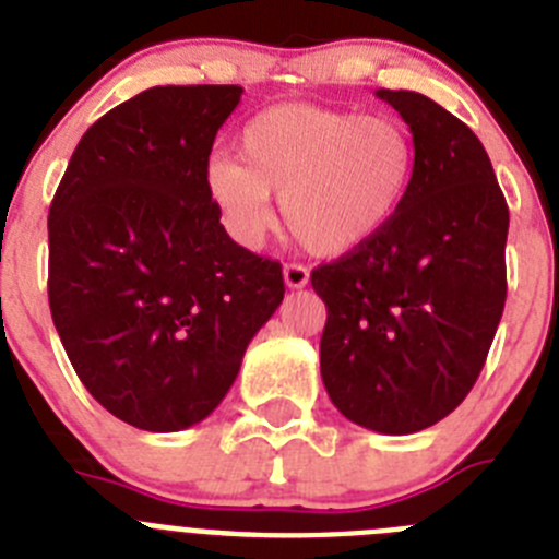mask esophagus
<instances>
[{"label": "esophagus", "instance_id": "obj_1", "mask_svg": "<svg viewBox=\"0 0 559 559\" xmlns=\"http://www.w3.org/2000/svg\"><path fill=\"white\" fill-rule=\"evenodd\" d=\"M283 276H285V285H288V288H305V285L310 283V271L299 263L285 265Z\"/></svg>", "mask_w": 559, "mask_h": 559}]
</instances>
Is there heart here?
I'll use <instances>...</instances> for the list:
<instances>
[{"instance_id": "heart-1", "label": "heart", "mask_w": 559, "mask_h": 559, "mask_svg": "<svg viewBox=\"0 0 559 559\" xmlns=\"http://www.w3.org/2000/svg\"><path fill=\"white\" fill-rule=\"evenodd\" d=\"M237 156H215L206 190L237 243L257 246L280 195L283 224L316 257H344L386 229L419 167L414 131L397 117H369L313 103L254 114Z\"/></svg>"}]
</instances>
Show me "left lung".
<instances>
[{"label":"left lung","instance_id":"1","mask_svg":"<svg viewBox=\"0 0 559 559\" xmlns=\"http://www.w3.org/2000/svg\"><path fill=\"white\" fill-rule=\"evenodd\" d=\"M419 167L397 218L310 274L328 308L319 358L333 406L378 433L431 428L467 397L507 302L510 210L490 156L419 92L378 88Z\"/></svg>","mask_w":559,"mask_h":559}]
</instances>
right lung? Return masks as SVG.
Returning a JSON list of instances; mask_svg holds the SVG:
<instances>
[{
    "mask_svg": "<svg viewBox=\"0 0 559 559\" xmlns=\"http://www.w3.org/2000/svg\"><path fill=\"white\" fill-rule=\"evenodd\" d=\"M240 86H153L78 142L49 206V310L88 394L142 431L218 408L285 296L206 190Z\"/></svg>",
    "mask_w": 559,
    "mask_h": 559,
    "instance_id": "add662e5",
    "label": "right lung"
}]
</instances>
